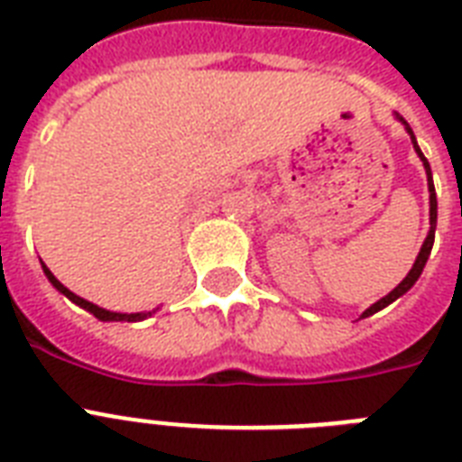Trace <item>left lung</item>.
Here are the masks:
<instances>
[{"mask_svg": "<svg viewBox=\"0 0 462 462\" xmlns=\"http://www.w3.org/2000/svg\"><path fill=\"white\" fill-rule=\"evenodd\" d=\"M395 119H398V122L405 126V132L410 134V141H412V146H415V153L420 155V160H422V165H424V172H427V184H430V235H427V239H424L422 249H420V254H417V259H415V263H412V268H410V273L405 275L401 282H398V288H393L386 297H381L379 302H374L372 307L366 309L365 314H362V319L376 314V311H381V309L388 307V304H393L398 297L405 295V292H408V290L415 285L417 278L422 275L424 266H427V259H430L431 246H434V232H437V191H434V181H431V167H430V162H427V158H424L422 151H420V146H417L415 134H412V129H410L408 122H405V119L398 115V112H395Z\"/></svg>", "mask_w": 462, "mask_h": 462, "instance_id": "obj_1", "label": "left lung"}]
</instances>
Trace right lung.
Returning a JSON list of instances; mask_svg holds the SVG:
<instances>
[{"label":"right lung","instance_id":"1","mask_svg":"<svg viewBox=\"0 0 462 462\" xmlns=\"http://www.w3.org/2000/svg\"><path fill=\"white\" fill-rule=\"evenodd\" d=\"M42 271H45L47 281L52 282L54 288L60 290L61 295L67 297V300H71V302H74V304H79V307H81V309H86V311H90V314L96 316V319H100V321H143V319H148V316L153 314V311H136V314H119V311H110V309L97 307V304L88 302V300H83V297L74 295V292H71V290H69V288H64V285H61V282L57 281V278H54L52 271H50V268H47L45 263H42Z\"/></svg>","mask_w":462,"mask_h":462}]
</instances>
